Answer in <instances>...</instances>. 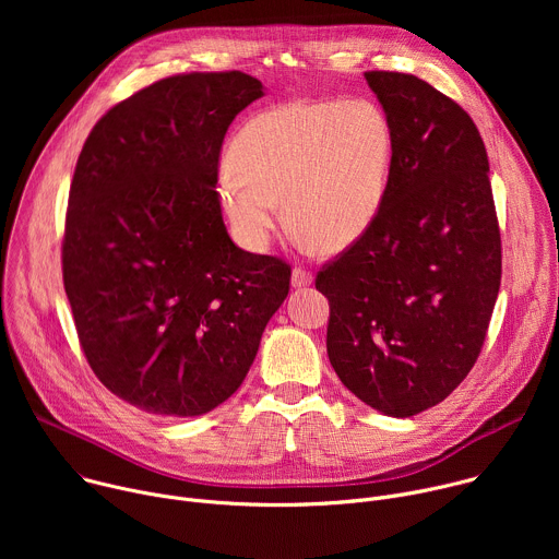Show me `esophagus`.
<instances>
[{"mask_svg": "<svg viewBox=\"0 0 559 559\" xmlns=\"http://www.w3.org/2000/svg\"><path fill=\"white\" fill-rule=\"evenodd\" d=\"M313 281L311 272H307L305 267H294L292 270V287L294 289H302V287H309Z\"/></svg>", "mask_w": 559, "mask_h": 559, "instance_id": "1", "label": "esophagus"}]
</instances>
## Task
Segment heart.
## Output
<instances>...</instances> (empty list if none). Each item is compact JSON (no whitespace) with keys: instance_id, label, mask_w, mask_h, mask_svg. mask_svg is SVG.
Returning a JSON list of instances; mask_svg holds the SVG:
<instances>
[{"instance_id":"1","label":"heart","mask_w":559,"mask_h":559,"mask_svg":"<svg viewBox=\"0 0 559 559\" xmlns=\"http://www.w3.org/2000/svg\"><path fill=\"white\" fill-rule=\"evenodd\" d=\"M393 162V126L371 99L287 102L252 117L229 145L221 205L250 248L283 223L338 254L376 223Z\"/></svg>"}]
</instances>
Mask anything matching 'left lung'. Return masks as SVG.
Returning a JSON list of instances; mask_svg holds the SVG:
<instances>
[{
    "label": "left lung",
    "mask_w": 559,
    "mask_h": 559,
    "mask_svg": "<svg viewBox=\"0 0 559 559\" xmlns=\"http://www.w3.org/2000/svg\"><path fill=\"white\" fill-rule=\"evenodd\" d=\"M365 79L393 126L382 210L356 246L316 276L330 300L328 356L369 407L412 418L466 378L502 276L485 141L423 79Z\"/></svg>",
    "instance_id": "obj_1"
}]
</instances>
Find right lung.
<instances>
[{
    "instance_id": "1",
    "label": "right lung",
    "mask_w": 559,
    "mask_h": 559,
    "mask_svg": "<svg viewBox=\"0 0 559 559\" xmlns=\"http://www.w3.org/2000/svg\"><path fill=\"white\" fill-rule=\"evenodd\" d=\"M246 72L162 79L104 115L74 168L63 287L95 376L141 412L194 418L246 380L287 263L234 246L216 192Z\"/></svg>"
}]
</instances>
